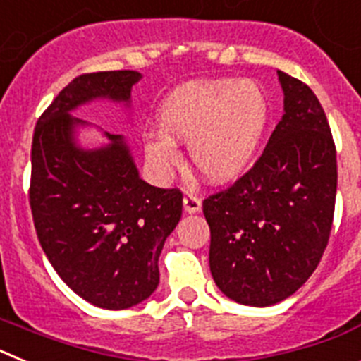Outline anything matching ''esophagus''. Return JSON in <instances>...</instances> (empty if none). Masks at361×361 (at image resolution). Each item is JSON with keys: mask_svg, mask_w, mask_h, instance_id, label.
<instances>
[{"mask_svg": "<svg viewBox=\"0 0 361 361\" xmlns=\"http://www.w3.org/2000/svg\"><path fill=\"white\" fill-rule=\"evenodd\" d=\"M184 212L186 213H199L200 209H202V200L199 199L197 195H193V193H186L184 195Z\"/></svg>", "mask_w": 361, "mask_h": 361, "instance_id": "obj_1", "label": "esophagus"}]
</instances>
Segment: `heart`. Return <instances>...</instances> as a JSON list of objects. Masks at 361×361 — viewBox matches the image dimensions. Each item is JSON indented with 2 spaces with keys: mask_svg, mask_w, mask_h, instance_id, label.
<instances>
[{
  "mask_svg": "<svg viewBox=\"0 0 361 361\" xmlns=\"http://www.w3.org/2000/svg\"><path fill=\"white\" fill-rule=\"evenodd\" d=\"M269 99L251 79L188 82L157 111L161 132L148 133L142 152L166 180L180 166L177 145H188L197 173L212 184L240 178L255 161L269 124Z\"/></svg>",
  "mask_w": 361,
  "mask_h": 361,
  "instance_id": "b5f03b06",
  "label": "heart"
}]
</instances>
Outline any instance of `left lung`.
I'll return each instance as SVG.
<instances>
[{
    "label": "left lung",
    "mask_w": 361,
    "mask_h": 361,
    "mask_svg": "<svg viewBox=\"0 0 361 361\" xmlns=\"http://www.w3.org/2000/svg\"><path fill=\"white\" fill-rule=\"evenodd\" d=\"M276 73L283 116L264 153L202 204L216 288L253 307L279 304L307 282L329 240L336 199V149L324 108L307 85Z\"/></svg>",
    "instance_id": "left-lung-1"
}]
</instances>
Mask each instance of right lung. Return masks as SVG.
<instances>
[{"mask_svg":"<svg viewBox=\"0 0 361 361\" xmlns=\"http://www.w3.org/2000/svg\"><path fill=\"white\" fill-rule=\"evenodd\" d=\"M135 70L85 73L44 110L32 141L30 208L37 238L63 282L103 309L141 304L159 286V257L183 215V193L145 183L128 141L82 147L78 133L95 128L78 108L110 101L132 110ZM130 114V111H128Z\"/></svg>","mask_w":361,"mask_h":361,"instance_id":"right-lung-1","label":"right lung"}]
</instances>
